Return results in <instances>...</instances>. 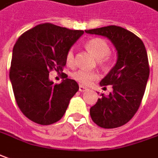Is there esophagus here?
Masks as SVG:
<instances>
[{
	"label": "esophagus",
	"mask_w": 158,
	"mask_h": 158,
	"mask_svg": "<svg viewBox=\"0 0 158 158\" xmlns=\"http://www.w3.org/2000/svg\"><path fill=\"white\" fill-rule=\"evenodd\" d=\"M79 92H81V93H84V92L87 91V88L85 87V86H83V85H79Z\"/></svg>",
	"instance_id": "34e87169"
}]
</instances>
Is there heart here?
<instances>
[{"label": "heart", "mask_w": 158, "mask_h": 158, "mask_svg": "<svg viewBox=\"0 0 158 158\" xmlns=\"http://www.w3.org/2000/svg\"><path fill=\"white\" fill-rule=\"evenodd\" d=\"M85 47L97 59L98 64L106 67L110 64L111 58L110 56V46L105 40L101 38H93L85 43ZM65 62L68 66L75 65V53L73 48H70L65 53ZM72 78L78 83L83 85H88L94 80L99 78V75L95 71H88L79 69L72 73Z\"/></svg>", "instance_id": "1"}]
</instances>
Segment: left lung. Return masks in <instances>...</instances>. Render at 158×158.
I'll list each match as a JSON object with an SVG mask.
<instances>
[{
  "label": "left lung",
  "instance_id": "8db88e82",
  "mask_svg": "<svg viewBox=\"0 0 158 158\" xmlns=\"http://www.w3.org/2000/svg\"><path fill=\"white\" fill-rule=\"evenodd\" d=\"M85 33L106 36L118 51L116 65L100 82L104 88L111 85L113 91L108 96L100 94L91 107L90 115L99 127H120L132 118L141 105L150 75L146 49L136 34L118 26L85 30Z\"/></svg>",
  "mask_w": 158,
  "mask_h": 158
}]
</instances>
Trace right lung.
<instances>
[{
	"label": "right lung",
	"mask_w": 158,
	"mask_h": 158,
	"mask_svg": "<svg viewBox=\"0 0 158 158\" xmlns=\"http://www.w3.org/2000/svg\"><path fill=\"white\" fill-rule=\"evenodd\" d=\"M83 34L82 30L42 23L17 40L9 78L17 106L31 121L48 125L65 114L79 85L67 78L60 84H53L49 80V73L63 71L65 53Z\"/></svg>",
	"instance_id": "add662e5"
}]
</instances>
